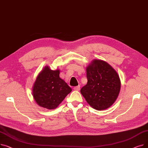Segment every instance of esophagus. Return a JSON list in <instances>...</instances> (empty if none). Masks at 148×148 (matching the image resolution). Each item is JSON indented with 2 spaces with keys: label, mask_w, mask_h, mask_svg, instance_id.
<instances>
[{
  "label": "esophagus",
  "mask_w": 148,
  "mask_h": 148,
  "mask_svg": "<svg viewBox=\"0 0 148 148\" xmlns=\"http://www.w3.org/2000/svg\"><path fill=\"white\" fill-rule=\"evenodd\" d=\"M80 86H75V87L74 88V89L75 90H77V91H79L80 90Z\"/></svg>",
  "instance_id": "esophagus-1"
}]
</instances>
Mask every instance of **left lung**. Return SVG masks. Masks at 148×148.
Segmentation results:
<instances>
[{"mask_svg": "<svg viewBox=\"0 0 148 148\" xmlns=\"http://www.w3.org/2000/svg\"><path fill=\"white\" fill-rule=\"evenodd\" d=\"M88 83L80 92L87 103L97 110L111 107L121 89L118 74L107 62L94 59L86 67Z\"/></svg>", "mask_w": 148, "mask_h": 148, "instance_id": "1", "label": "left lung"}]
</instances>
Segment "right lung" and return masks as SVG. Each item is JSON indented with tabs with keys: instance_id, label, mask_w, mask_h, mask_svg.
<instances>
[{
	"instance_id": "add662e5",
	"label": "right lung",
	"mask_w": 148,
	"mask_h": 148,
	"mask_svg": "<svg viewBox=\"0 0 148 148\" xmlns=\"http://www.w3.org/2000/svg\"><path fill=\"white\" fill-rule=\"evenodd\" d=\"M60 70L45 66L38 74L32 88L33 97L38 106L55 109L72 89L59 77Z\"/></svg>"
}]
</instances>
